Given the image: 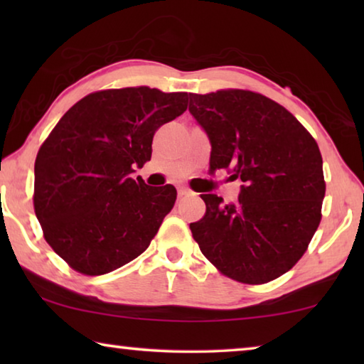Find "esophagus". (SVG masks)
Wrapping results in <instances>:
<instances>
[{
    "label": "esophagus",
    "instance_id": "esophagus-1",
    "mask_svg": "<svg viewBox=\"0 0 364 364\" xmlns=\"http://www.w3.org/2000/svg\"><path fill=\"white\" fill-rule=\"evenodd\" d=\"M189 194H193V191H191V189L184 188V186L178 188V196H180V197H183V196H189Z\"/></svg>",
    "mask_w": 364,
    "mask_h": 364
}]
</instances>
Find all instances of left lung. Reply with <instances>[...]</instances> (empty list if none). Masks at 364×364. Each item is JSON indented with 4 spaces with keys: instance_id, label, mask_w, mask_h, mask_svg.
<instances>
[{
    "instance_id": "left-lung-1",
    "label": "left lung",
    "mask_w": 364,
    "mask_h": 364,
    "mask_svg": "<svg viewBox=\"0 0 364 364\" xmlns=\"http://www.w3.org/2000/svg\"><path fill=\"white\" fill-rule=\"evenodd\" d=\"M189 112L210 141V170L241 180L236 202L202 194L191 223L200 252L221 273L263 284L291 269L321 221L326 193L316 141L278 102L244 90L189 95Z\"/></svg>"
}]
</instances>
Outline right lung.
<instances>
[{
  "label": "right lung",
  "instance_id": "obj_1",
  "mask_svg": "<svg viewBox=\"0 0 364 364\" xmlns=\"http://www.w3.org/2000/svg\"><path fill=\"white\" fill-rule=\"evenodd\" d=\"M186 109L188 93L106 90L54 127L35 160L33 205L46 242L73 269L106 274L149 247L176 189L132 175L151 160L157 128Z\"/></svg>",
  "mask_w": 364,
  "mask_h": 364
}]
</instances>
